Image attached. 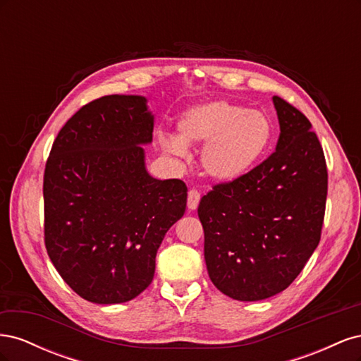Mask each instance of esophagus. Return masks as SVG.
<instances>
[{"label": "esophagus", "mask_w": 361, "mask_h": 361, "mask_svg": "<svg viewBox=\"0 0 361 361\" xmlns=\"http://www.w3.org/2000/svg\"><path fill=\"white\" fill-rule=\"evenodd\" d=\"M199 202H200V192L197 190H190L188 191V209H191V211L197 209Z\"/></svg>", "instance_id": "obj_1"}]
</instances>
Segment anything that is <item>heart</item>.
Wrapping results in <instances>:
<instances>
[{
	"instance_id": "b5f03b06",
	"label": "heart",
	"mask_w": 361,
	"mask_h": 361,
	"mask_svg": "<svg viewBox=\"0 0 361 361\" xmlns=\"http://www.w3.org/2000/svg\"><path fill=\"white\" fill-rule=\"evenodd\" d=\"M178 138L166 137L162 147L185 157L188 146H202L203 171L216 182H235L253 170L268 152L274 126L257 110L228 101H211L185 110L176 123Z\"/></svg>"
}]
</instances>
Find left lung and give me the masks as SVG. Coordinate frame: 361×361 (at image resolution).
Returning a JSON list of instances; mask_svg holds the SVG:
<instances>
[{"label": "left lung", "mask_w": 361, "mask_h": 361, "mask_svg": "<svg viewBox=\"0 0 361 361\" xmlns=\"http://www.w3.org/2000/svg\"><path fill=\"white\" fill-rule=\"evenodd\" d=\"M276 152L243 179L218 183L203 195L207 274L238 301H259L297 279L321 239L326 164L312 123L279 96Z\"/></svg>", "instance_id": "8db88e82"}]
</instances>
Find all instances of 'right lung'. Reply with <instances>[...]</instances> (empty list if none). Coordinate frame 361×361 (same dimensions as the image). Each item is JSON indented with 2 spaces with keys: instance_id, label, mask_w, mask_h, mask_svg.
I'll return each mask as SVG.
<instances>
[{
  "instance_id": "obj_1",
  "label": "right lung",
  "mask_w": 361,
  "mask_h": 361,
  "mask_svg": "<svg viewBox=\"0 0 361 361\" xmlns=\"http://www.w3.org/2000/svg\"><path fill=\"white\" fill-rule=\"evenodd\" d=\"M147 99L110 94L84 105L54 141L43 176L45 245L81 298L118 304L154 280L157 251L187 207V185L146 170Z\"/></svg>"
}]
</instances>
